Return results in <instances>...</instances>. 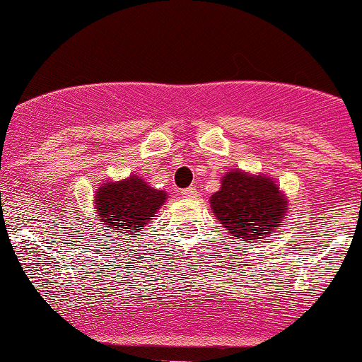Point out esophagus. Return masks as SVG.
<instances>
[{
	"label": "esophagus",
	"instance_id": "34e87169",
	"mask_svg": "<svg viewBox=\"0 0 362 362\" xmlns=\"http://www.w3.org/2000/svg\"><path fill=\"white\" fill-rule=\"evenodd\" d=\"M181 194H182V198H188V199H191V198H196V189L193 188V186H191V188L182 189V191H181Z\"/></svg>",
	"mask_w": 362,
	"mask_h": 362
}]
</instances>
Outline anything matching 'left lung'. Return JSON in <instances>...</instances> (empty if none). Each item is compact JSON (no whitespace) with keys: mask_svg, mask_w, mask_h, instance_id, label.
I'll return each instance as SVG.
<instances>
[{"mask_svg":"<svg viewBox=\"0 0 362 362\" xmlns=\"http://www.w3.org/2000/svg\"><path fill=\"white\" fill-rule=\"evenodd\" d=\"M211 208L230 235L243 242L272 233L287 209L270 177H253L242 171L226 174L221 189L211 196Z\"/></svg>","mask_w":362,"mask_h":362,"instance_id":"8db88e82","label":"left lung"}]
</instances>
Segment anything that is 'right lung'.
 Returning a JSON list of instances; mask_svg holds the SVG:
<instances>
[{
  "mask_svg": "<svg viewBox=\"0 0 362 362\" xmlns=\"http://www.w3.org/2000/svg\"><path fill=\"white\" fill-rule=\"evenodd\" d=\"M95 211L109 230L122 235L136 233V228L151 223L166 199L164 191L147 186L137 176L122 182H107L97 191Z\"/></svg>",
  "mask_w": 362,
  "mask_h": 362,
  "instance_id": "right-lung-1",
  "label": "right lung"
}]
</instances>
